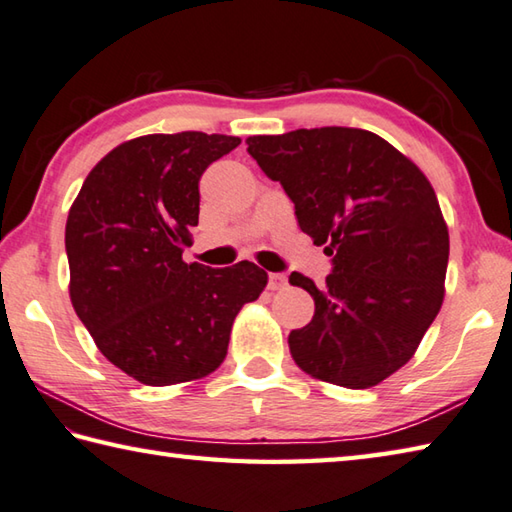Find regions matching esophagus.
I'll return each mask as SVG.
<instances>
[{"label": "esophagus", "mask_w": 512, "mask_h": 512, "mask_svg": "<svg viewBox=\"0 0 512 512\" xmlns=\"http://www.w3.org/2000/svg\"><path fill=\"white\" fill-rule=\"evenodd\" d=\"M288 284V277L284 273H270L268 275V288L270 290H279Z\"/></svg>", "instance_id": "obj_1"}]
</instances>
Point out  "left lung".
Here are the masks:
<instances>
[{
  "label": "left lung",
  "mask_w": 512,
  "mask_h": 512,
  "mask_svg": "<svg viewBox=\"0 0 512 512\" xmlns=\"http://www.w3.org/2000/svg\"><path fill=\"white\" fill-rule=\"evenodd\" d=\"M266 177L295 204L299 228L326 244V284H290L315 315L290 330L295 364L346 388H370L402 368L444 302L448 228L426 175L370 130L324 126L246 139Z\"/></svg>",
  "instance_id": "8db88e82"
}]
</instances>
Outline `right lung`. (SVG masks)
Segmentation results:
<instances>
[{
    "label": "right lung",
    "instance_id": "add662e5",
    "mask_svg": "<svg viewBox=\"0 0 512 512\" xmlns=\"http://www.w3.org/2000/svg\"><path fill=\"white\" fill-rule=\"evenodd\" d=\"M239 144L197 130L130 139L90 170L70 206V302L108 362L146 386L213 373L239 308L268 282L253 262L182 259L199 222V177Z\"/></svg>",
    "mask_w": 512,
    "mask_h": 512
}]
</instances>
